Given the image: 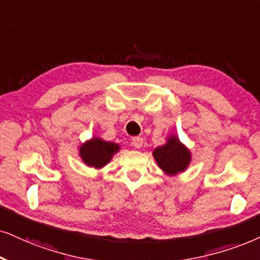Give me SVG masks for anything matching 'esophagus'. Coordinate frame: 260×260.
<instances>
[{
    "mask_svg": "<svg viewBox=\"0 0 260 260\" xmlns=\"http://www.w3.org/2000/svg\"><path fill=\"white\" fill-rule=\"evenodd\" d=\"M132 145L137 149H141L144 145V139L141 137H134L132 139Z\"/></svg>",
    "mask_w": 260,
    "mask_h": 260,
    "instance_id": "esophagus-1",
    "label": "esophagus"
}]
</instances>
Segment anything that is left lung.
I'll return each instance as SVG.
<instances>
[{"label":"left lung","mask_w":260,"mask_h":260,"mask_svg":"<svg viewBox=\"0 0 260 260\" xmlns=\"http://www.w3.org/2000/svg\"><path fill=\"white\" fill-rule=\"evenodd\" d=\"M152 156L158 168L168 176L186 172L192 162V152L175 133L169 134L166 143L152 151Z\"/></svg>","instance_id":"left-lung-1"}]
</instances>
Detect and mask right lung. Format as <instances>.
I'll use <instances>...</instances> for the list:
<instances>
[{
	"mask_svg": "<svg viewBox=\"0 0 260 260\" xmlns=\"http://www.w3.org/2000/svg\"><path fill=\"white\" fill-rule=\"evenodd\" d=\"M120 150L119 144L107 141L96 136L81 143L78 147L79 156L85 166L94 169L104 168Z\"/></svg>",
	"mask_w": 260,
	"mask_h": 260,
	"instance_id": "right-lung-1",
	"label": "right lung"
}]
</instances>
